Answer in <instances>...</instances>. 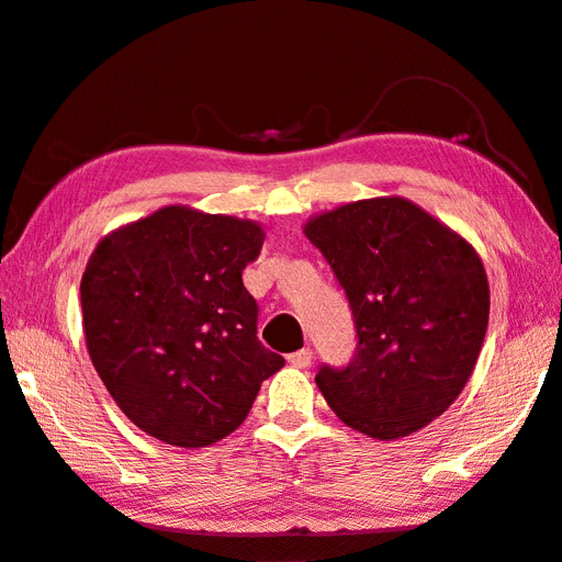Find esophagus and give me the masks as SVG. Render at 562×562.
<instances>
[{"mask_svg":"<svg viewBox=\"0 0 562 562\" xmlns=\"http://www.w3.org/2000/svg\"><path fill=\"white\" fill-rule=\"evenodd\" d=\"M290 366H294V369H307V366L312 363V349L307 346V349H300L288 356Z\"/></svg>","mask_w":562,"mask_h":562,"instance_id":"1","label":"esophagus"}]
</instances>
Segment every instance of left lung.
<instances>
[{"instance_id": "1", "label": "left lung", "mask_w": 562, "mask_h": 562, "mask_svg": "<svg viewBox=\"0 0 562 562\" xmlns=\"http://www.w3.org/2000/svg\"><path fill=\"white\" fill-rule=\"evenodd\" d=\"M307 236L331 265L356 326L344 369L316 385L341 423L373 440L420 430L472 375L488 324V282L476 250L401 196L319 213Z\"/></svg>"}]
</instances>
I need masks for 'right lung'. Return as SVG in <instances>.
Listing matches in <instances>:
<instances>
[{
  "mask_svg": "<svg viewBox=\"0 0 562 562\" xmlns=\"http://www.w3.org/2000/svg\"><path fill=\"white\" fill-rule=\"evenodd\" d=\"M262 240L255 221L165 206L98 243L80 280L86 346L139 430L175 447L218 442L284 366L260 344L243 284Z\"/></svg>",
  "mask_w": 562,
  "mask_h": 562,
  "instance_id": "obj_1",
  "label": "right lung"
}]
</instances>
